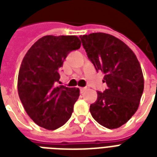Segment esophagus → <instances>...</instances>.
<instances>
[{"mask_svg":"<svg viewBox=\"0 0 157 157\" xmlns=\"http://www.w3.org/2000/svg\"><path fill=\"white\" fill-rule=\"evenodd\" d=\"M86 90H87V88H86V87H81V88H80V91H81V94L84 93V92H85Z\"/></svg>","mask_w":157,"mask_h":157,"instance_id":"esophagus-1","label":"esophagus"}]
</instances>
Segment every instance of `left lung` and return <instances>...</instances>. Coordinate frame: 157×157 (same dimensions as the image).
<instances>
[{"label": "left lung", "mask_w": 157, "mask_h": 157, "mask_svg": "<svg viewBox=\"0 0 157 157\" xmlns=\"http://www.w3.org/2000/svg\"><path fill=\"white\" fill-rule=\"evenodd\" d=\"M88 59L96 71L105 74L107 88L97 91L90 112L98 124L119 128L136 112L144 92L141 66L134 53L123 41L103 33L80 36Z\"/></svg>", "instance_id": "obj_1"}]
</instances>
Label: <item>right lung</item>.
Here are the masks:
<instances>
[{
	"label": "right lung",
	"instance_id": "add662e5",
	"mask_svg": "<svg viewBox=\"0 0 157 157\" xmlns=\"http://www.w3.org/2000/svg\"><path fill=\"white\" fill-rule=\"evenodd\" d=\"M80 47L81 40L76 36H45L23 58L18 71V96L28 116L39 126L54 130L70 119L80 90L57 83L67 56Z\"/></svg>",
	"mask_w": 157,
	"mask_h": 157
}]
</instances>
